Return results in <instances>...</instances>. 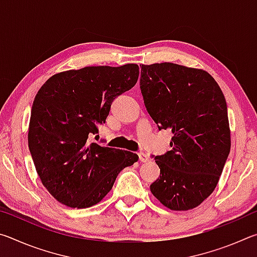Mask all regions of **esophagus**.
<instances>
[{
    "label": "esophagus",
    "instance_id": "1",
    "mask_svg": "<svg viewBox=\"0 0 257 257\" xmlns=\"http://www.w3.org/2000/svg\"><path fill=\"white\" fill-rule=\"evenodd\" d=\"M138 158H139V161H141V162H147V161H149V156H147V154L143 153V152L138 153Z\"/></svg>",
    "mask_w": 257,
    "mask_h": 257
}]
</instances>
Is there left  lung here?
I'll return each mask as SVG.
<instances>
[{"label": "left lung", "mask_w": 257, "mask_h": 257, "mask_svg": "<svg viewBox=\"0 0 257 257\" xmlns=\"http://www.w3.org/2000/svg\"><path fill=\"white\" fill-rule=\"evenodd\" d=\"M141 90L159 130L173 135L171 150L154 156L152 194L170 210H191L213 193L230 153L224 95L208 72L170 62L142 64Z\"/></svg>", "instance_id": "obj_1"}]
</instances>
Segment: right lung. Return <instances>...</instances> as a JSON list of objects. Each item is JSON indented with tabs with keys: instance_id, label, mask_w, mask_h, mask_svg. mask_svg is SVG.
Returning a JSON list of instances; mask_svg holds the SVG:
<instances>
[{
	"instance_id": "add662e5",
	"label": "right lung",
	"mask_w": 257,
	"mask_h": 257,
	"mask_svg": "<svg viewBox=\"0 0 257 257\" xmlns=\"http://www.w3.org/2000/svg\"><path fill=\"white\" fill-rule=\"evenodd\" d=\"M137 64L86 67L52 76L34 99L28 146L42 184L64 205L86 208L111 190L138 161L129 151L89 144L115 97L137 82Z\"/></svg>"
}]
</instances>
